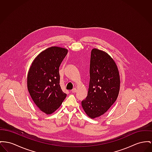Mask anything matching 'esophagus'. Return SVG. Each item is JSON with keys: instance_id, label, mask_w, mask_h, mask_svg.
Returning <instances> with one entry per match:
<instances>
[{"instance_id": "34e87169", "label": "esophagus", "mask_w": 152, "mask_h": 152, "mask_svg": "<svg viewBox=\"0 0 152 152\" xmlns=\"http://www.w3.org/2000/svg\"><path fill=\"white\" fill-rule=\"evenodd\" d=\"M71 92L72 93H76L77 92V89H75V88H74V89H73L72 91H71Z\"/></svg>"}]
</instances>
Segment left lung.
Here are the masks:
<instances>
[{"mask_svg":"<svg viewBox=\"0 0 152 152\" xmlns=\"http://www.w3.org/2000/svg\"><path fill=\"white\" fill-rule=\"evenodd\" d=\"M120 83L119 72L113 59L107 52L93 49L88 96L81 102L89 117H99L110 109L118 98Z\"/></svg>","mask_w":152,"mask_h":152,"instance_id":"left-lung-1","label":"left lung"}]
</instances>
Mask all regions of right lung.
<instances>
[{
	"label": "right lung",
	"mask_w": 152,
	"mask_h": 152,
	"mask_svg": "<svg viewBox=\"0 0 152 152\" xmlns=\"http://www.w3.org/2000/svg\"><path fill=\"white\" fill-rule=\"evenodd\" d=\"M68 52L66 48L51 47L33 61L27 85L31 97L40 111L49 115L58 110L67 94L60 85L59 67Z\"/></svg>",
	"instance_id": "add662e5"
}]
</instances>
